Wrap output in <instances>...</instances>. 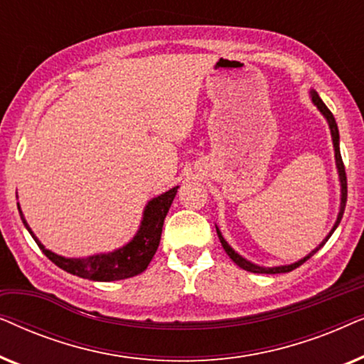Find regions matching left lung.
I'll use <instances>...</instances> for the list:
<instances>
[{
	"label": "left lung",
	"mask_w": 364,
	"mask_h": 364,
	"mask_svg": "<svg viewBox=\"0 0 364 364\" xmlns=\"http://www.w3.org/2000/svg\"><path fill=\"white\" fill-rule=\"evenodd\" d=\"M311 101L315 102V106L320 109L321 111V114L323 116L326 117V121H328V124H330V129H331V137H333V146H335V159H336V167H338V172H340V182H341V207H340V213H338V218H336V223H335V227H333V230L328 233V237L325 238V240H323L320 245H318L315 250H313L310 255L308 257H305L303 258V260H300V262H296V263H291V265H283V267H273V268H263V267H258V265H253V263H250V262H247L245 258H242L240 255H238V253L233 250V248L228 245V243L223 240V237H222V233L218 232V228H217V235H218V238H220V243H222V247H223V250L227 252V255L232 258L233 262L237 263L238 267L240 268H243V270H247V272H252V273H268V275H273V273H287V272H291V270H295V268H298L301 265V263H305L308 258H311L313 255H315V253L320 250V248L325 245V243L328 242V238L331 237V233L335 232V228L338 227V223L341 222V217H343V213H345V207H346V196H348V187H346V172H345V164H343V159H341V152H340V132H338V126H336V121H335V117H333V114H331V111L330 109L326 107V104L321 101L320 99V96H318V94L315 92V91H311Z\"/></svg>",
	"instance_id": "1"
}]
</instances>
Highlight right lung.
Returning a JSON list of instances; mask_svg holds the SVG:
<instances>
[{
	"label": "right lung",
	"instance_id": "obj_1",
	"mask_svg": "<svg viewBox=\"0 0 364 364\" xmlns=\"http://www.w3.org/2000/svg\"><path fill=\"white\" fill-rule=\"evenodd\" d=\"M177 188L178 187H173L168 192L152 198V200L147 203L146 210H144L141 228H139L137 235L134 237L126 247L119 248L116 252L102 253V255H94L87 258H64L56 255V253L49 252L48 248H44L41 245V242L34 237L28 222L24 220L23 212L19 210V205L18 210L19 215H21L24 227L28 228V232L31 233L34 242L38 243V247L41 248L44 255H46L54 265L63 268L64 272L71 273V275L87 278V280L114 282L139 275V273L146 270L149 263H151L152 257L156 255L157 252L159 242H161L164 218H166L168 208L172 205Z\"/></svg>",
	"mask_w": 364,
	"mask_h": 364
}]
</instances>
